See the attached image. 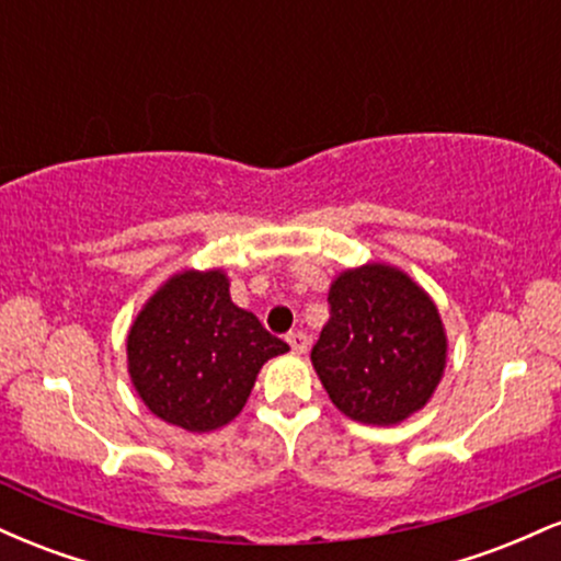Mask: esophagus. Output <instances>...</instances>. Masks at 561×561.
<instances>
[{
  "label": "esophagus",
  "instance_id": "34e87169",
  "mask_svg": "<svg viewBox=\"0 0 561 561\" xmlns=\"http://www.w3.org/2000/svg\"><path fill=\"white\" fill-rule=\"evenodd\" d=\"M287 343L295 353H306L308 351V334L306 332H289Z\"/></svg>",
  "mask_w": 561,
  "mask_h": 561
}]
</instances>
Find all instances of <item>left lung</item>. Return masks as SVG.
Wrapping results in <instances>:
<instances>
[{
  "mask_svg": "<svg viewBox=\"0 0 561 561\" xmlns=\"http://www.w3.org/2000/svg\"><path fill=\"white\" fill-rule=\"evenodd\" d=\"M330 321L311 351L332 403L364 424L403 422L430 401L446 369V332L422 287L366 263L330 287Z\"/></svg>",
  "mask_w": 561,
  "mask_h": 561,
  "instance_id": "1",
  "label": "left lung"
}]
</instances>
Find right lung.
<instances>
[{
	"mask_svg": "<svg viewBox=\"0 0 561 561\" xmlns=\"http://www.w3.org/2000/svg\"><path fill=\"white\" fill-rule=\"evenodd\" d=\"M128 375L152 414L190 433L234 420L285 340L229 298L224 272L171 276L147 300L126 340Z\"/></svg>",
	"mask_w": 561,
	"mask_h": 561,
	"instance_id": "1",
	"label": "right lung"
}]
</instances>
